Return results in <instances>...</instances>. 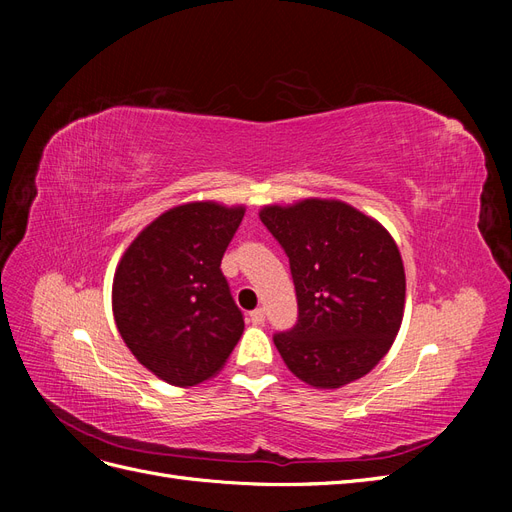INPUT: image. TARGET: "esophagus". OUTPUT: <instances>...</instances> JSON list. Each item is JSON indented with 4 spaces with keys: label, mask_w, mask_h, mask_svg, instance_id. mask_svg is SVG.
<instances>
[{
    "label": "esophagus",
    "mask_w": 512,
    "mask_h": 512,
    "mask_svg": "<svg viewBox=\"0 0 512 512\" xmlns=\"http://www.w3.org/2000/svg\"><path fill=\"white\" fill-rule=\"evenodd\" d=\"M250 320H252L254 324H262V322H265V309H262V307L254 309V312L250 314Z\"/></svg>",
    "instance_id": "34e87169"
}]
</instances>
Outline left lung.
<instances>
[{
  "label": "left lung",
  "instance_id": "1",
  "mask_svg": "<svg viewBox=\"0 0 512 512\" xmlns=\"http://www.w3.org/2000/svg\"><path fill=\"white\" fill-rule=\"evenodd\" d=\"M260 220L290 260L299 322L273 337L301 382L335 391L367 376L404 320L406 271L391 232L337 198L265 205Z\"/></svg>",
  "mask_w": 512,
  "mask_h": 512
}]
</instances>
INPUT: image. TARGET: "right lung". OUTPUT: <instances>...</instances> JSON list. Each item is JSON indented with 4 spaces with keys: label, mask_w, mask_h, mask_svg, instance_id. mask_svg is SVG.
I'll return each mask as SVG.
<instances>
[{
    "label": "right lung",
    "mask_w": 512,
    "mask_h": 512,
    "mask_svg": "<svg viewBox=\"0 0 512 512\" xmlns=\"http://www.w3.org/2000/svg\"><path fill=\"white\" fill-rule=\"evenodd\" d=\"M245 205L192 200L164 211L123 252L113 318L134 359L188 389L218 376L243 333L220 262Z\"/></svg>",
    "instance_id": "add662e5"
}]
</instances>
